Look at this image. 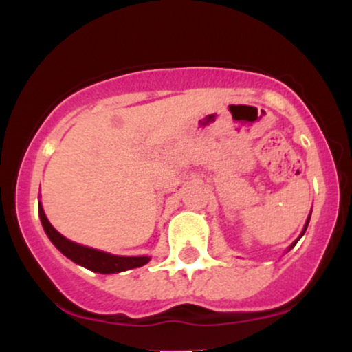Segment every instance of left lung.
Listing matches in <instances>:
<instances>
[{
  "label": "left lung",
  "mask_w": 352,
  "mask_h": 352,
  "mask_svg": "<svg viewBox=\"0 0 352 352\" xmlns=\"http://www.w3.org/2000/svg\"><path fill=\"white\" fill-rule=\"evenodd\" d=\"M309 218H311V213H309V217H308V220H306V225H305V228H302V233H301V235H300V238L302 236V235H305V232H306V228H308V223H309ZM300 238H298V240H300ZM298 240L296 241H294V243L292 245V246H289V250H292L293 248V246L294 245H296L298 243Z\"/></svg>",
  "instance_id": "8db88e82"
}]
</instances>
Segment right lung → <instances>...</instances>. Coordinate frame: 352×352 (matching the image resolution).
I'll return each mask as SVG.
<instances>
[{
	"instance_id": "1",
	"label": "right lung",
	"mask_w": 352,
	"mask_h": 352,
	"mask_svg": "<svg viewBox=\"0 0 352 352\" xmlns=\"http://www.w3.org/2000/svg\"><path fill=\"white\" fill-rule=\"evenodd\" d=\"M39 218H41L44 232L50 236L52 245H54L64 256H67L69 260L74 261V263L84 266V268L91 270V272L120 273L125 272V270L139 268V266H144L145 263L151 261V256H117V254L99 252V250L89 248V246H82L67 240L66 236H63L59 232H56V228L50 223L41 204H39Z\"/></svg>"
}]
</instances>
